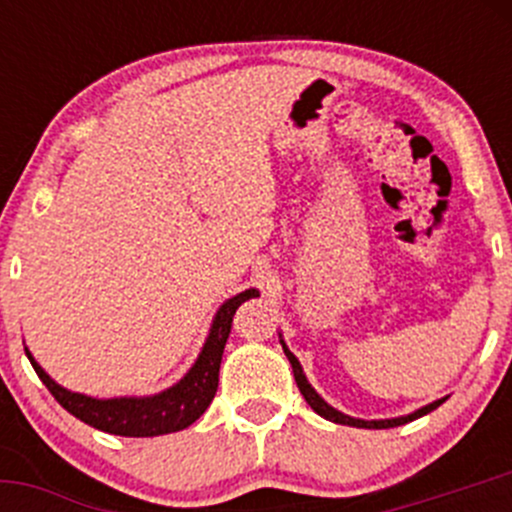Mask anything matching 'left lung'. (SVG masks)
Returning <instances> with one entry per match:
<instances>
[{
  "mask_svg": "<svg viewBox=\"0 0 512 512\" xmlns=\"http://www.w3.org/2000/svg\"><path fill=\"white\" fill-rule=\"evenodd\" d=\"M282 349H285V354H287L289 364H292V371H294V381H297V386H299V391H302L304 401H307V404L312 406V409L317 411L319 416H324V418H327V421H334V423H344V426H356V428H394V426H404V423L414 421V418L423 416V414H428V411L438 409V406L443 404V399H441V401H433V404H428V406H423V409H418L416 414H411V416H401V418H389V421H361V418L344 416V414H339L337 409H332V406H329L327 401H322V396H319L317 391H314L312 386H309V381L304 379V374H302V366H299V361L294 359V354L289 352V349L285 347V344H282Z\"/></svg>",
  "mask_w": 512,
  "mask_h": 512,
  "instance_id": "1",
  "label": "left lung"
}]
</instances>
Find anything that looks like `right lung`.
I'll list each match as a JSON object with an SVG mask.
<instances>
[{"label": "right lung", "instance_id": "right-lung-1", "mask_svg": "<svg viewBox=\"0 0 512 512\" xmlns=\"http://www.w3.org/2000/svg\"><path fill=\"white\" fill-rule=\"evenodd\" d=\"M257 297V289H247V292L237 294L230 302L220 307L218 317H215L210 337L205 342L203 352H200L198 361L193 369L183 376L175 386L158 396H148V399H108L98 401L91 396L74 394V391L61 389L56 381L49 379L44 369L32 359L27 352L29 361H32L34 371L39 379L44 381L46 389L51 391L56 401L76 416L79 421L89 423V426L98 428V431L113 433V436H163V433L183 431L190 423L198 421L215 399L218 391V374H220V361H223V349L227 337L232 329V317H235L237 307L247 299Z\"/></svg>", "mask_w": 512, "mask_h": 512}]
</instances>
